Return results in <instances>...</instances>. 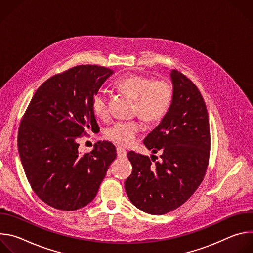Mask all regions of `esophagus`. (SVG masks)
Instances as JSON below:
<instances>
[{
	"mask_svg": "<svg viewBox=\"0 0 253 253\" xmlns=\"http://www.w3.org/2000/svg\"><path fill=\"white\" fill-rule=\"evenodd\" d=\"M116 150H117V155H118V157H120V158L126 157V153H127V152H126V150H125L123 147L117 146Z\"/></svg>",
	"mask_w": 253,
	"mask_h": 253,
	"instance_id": "obj_1",
	"label": "esophagus"
}]
</instances>
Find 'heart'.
<instances>
[{
	"label": "heart",
	"mask_w": 253,
	"mask_h": 253,
	"mask_svg": "<svg viewBox=\"0 0 253 253\" xmlns=\"http://www.w3.org/2000/svg\"><path fill=\"white\" fill-rule=\"evenodd\" d=\"M116 85L135 99V113L146 121L161 119L168 111L173 98V88L166 80H152L144 75H129L116 81ZM93 111L102 118L109 116V94L99 89L93 98ZM143 130L139 120L118 121L105 131L107 139L121 145H129Z\"/></svg>",
	"instance_id": "1"
}]
</instances>
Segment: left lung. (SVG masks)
<instances>
[{"label":"left lung","mask_w":253,"mask_h":253,"mask_svg":"<svg viewBox=\"0 0 253 253\" xmlns=\"http://www.w3.org/2000/svg\"><path fill=\"white\" fill-rule=\"evenodd\" d=\"M173 98L160 124L143 141L160 161L130 151L132 173L125 181L130 201L140 210L163 215L185 203L205 176L210 154L206 106L195 84L173 69Z\"/></svg>","instance_id":"8db88e82"}]
</instances>
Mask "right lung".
<instances>
[{"label":"right lung","mask_w":253,"mask_h":253,"mask_svg":"<svg viewBox=\"0 0 253 253\" xmlns=\"http://www.w3.org/2000/svg\"><path fill=\"white\" fill-rule=\"evenodd\" d=\"M113 71L79 65L46 80L34 94L21 120L18 149L28 181L46 204L73 211L96 196L116 148L98 142L91 152L79 153L78 138L100 128L93 98Z\"/></svg>","instance_id":"add662e5"}]
</instances>
